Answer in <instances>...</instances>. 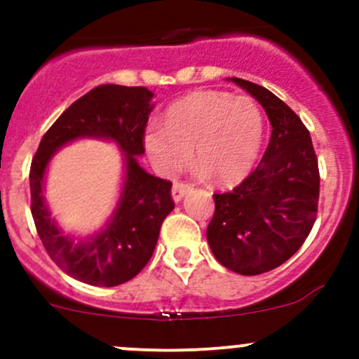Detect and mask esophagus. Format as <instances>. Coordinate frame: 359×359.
<instances>
[{
    "mask_svg": "<svg viewBox=\"0 0 359 359\" xmlns=\"http://www.w3.org/2000/svg\"><path fill=\"white\" fill-rule=\"evenodd\" d=\"M189 191H191V186H187V184H182V182H175V184H173V187H172L173 201H175V203L182 201L184 196H186Z\"/></svg>",
    "mask_w": 359,
    "mask_h": 359,
    "instance_id": "34e87169",
    "label": "esophagus"
}]
</instances>
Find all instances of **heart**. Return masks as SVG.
I'll return each mask as SVG.
<instances>
[{
	"instance_id": "obj_1",
	"label": "heart",
	"mask_w": 359,
	"mask_h": 359,
	"mask_svg": "<svg viewBox=\"0 0 359 359\" xmlns=\"http://www.w3.org/2000/svg\"><path fill=\"white\" fill-rule=\"evenodd\" d=\"M262 140L264 116L252 99L198 90L168 107L165 126H147L144 149L163 175L189 165L194 149L203 175L233 184L255 165Z\"/></svg>"
}]
</instances>
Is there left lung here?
<instances>
[{
    "mask_svg": "<svg viewBox=\"0 0 359 359\" xmlns=\"http://www.w3.org/2000/svg\"><path fill=\"white\" fill-rule=\"evenodd\" d=\"M266 111L273 132L259 166L233 191L213 194L206 240L215 259L245 276L276 269L309 236L318 213L320 172L311 135L273 92L227 78Z\"/></svg>",
    "mask_w": 359,
    "mask_h": 359,
    "instance_id": "left-lung-1",
    "label": "left lung"
}]
</instances>
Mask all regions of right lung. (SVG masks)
<instances>
[{
	"label": "right lung",
	"instance_id": "right-lung-1",
	"mask_svg": "<svg viewBox=\"0 0 359 359\" xmlns=\"http://www.w3.org/2000/svg\"><path fill=\"white\" fill-rule=\"evenodd\" d=\"M154 93L144 86L102 85L72 102L41 139L31 163V212L43 247L74 280L92 287L126 283L144 269L156 248L159 229L173 210L172 182L140 166L144 128L154 109ZM83 138L114 143L123 154L118 201L102 228L81 237L64 231L44 198L46 173L62 147Z\"/></svg>",
	"mask_w": 359,
	"mask_h": 359
}]
</instances>
